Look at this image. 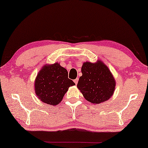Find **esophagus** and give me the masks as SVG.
<instances>
[{
  "instance_id": "34e87169",
  "label": "esophagus",
  "mask_w": 148,
  "mask_h": 148,
  "mask_svg": "<svg viewBox=\"0 0 148 148\" xmlns=\"http://www.w3.org/2000/svg\"><path fill=\"white\" fill-rule=\"evenodd\" d=\"M74 83H75V84H78V78L75 79V80H74Z\"/></svg>"
}]
</instances>
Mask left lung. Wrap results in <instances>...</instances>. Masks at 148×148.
I'll use <instances>...</instances> for the list:
<instances>
[{
  "label": "left lung",
  "mask_w": 148,
  "mask_h": 148,
  "mask_svg": "<svg viewBox=\"0 0 148 148\" xmlns=\"http://www.w3.org/2000/svg\"><path fill=\"white\" fill-rule=\"evenodd\" d=\"M81 71L82 76L79 78L77 87L86 101L99 104L107 101L113 95L115 78L103 62H84Z\"/></svg>",
  "instance_id": "1"
}]
</instances>
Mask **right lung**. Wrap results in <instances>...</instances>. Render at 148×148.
Instances as JSON below:
<instances>
[{
  "label": "right lung",
  "mask_w": 148,
  "mask_h": 148,
  "mask_svg": "<svg viewBox=\"0 0 148 148\" xmlns=\"http://www.w3.org/2000/svg\"><path fill=\"white\" fill-rule=\"evenodd\" d=\"M75 83L68 78L67 70L58 62L45 65L35 78V92L39 99L50 105L60 103L70 86Z\"/></svg>",
  "instance_id": "1"
}]
</instances>
